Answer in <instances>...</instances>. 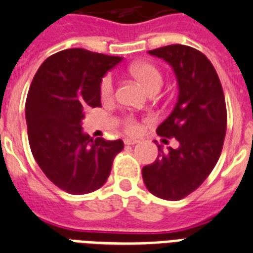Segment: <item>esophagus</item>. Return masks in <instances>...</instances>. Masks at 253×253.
<instances>
[{"mask_svg":"<svg viewBox=\"0 0 253 253\" xmlns=\"http://www.w3.org/2000/svg\"><path fill=\"white\" fill-rule=\"evenodd\" d=\"M136 143H139V140H136V139H125V144H126V146H134Z\"/></svg>","mask_w":253,"mask_h":253,"instance_id":"1","label":"esophagus"}]
</instances>
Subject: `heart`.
Returning <instances> with one entry per match:
<instances>
[{
	"mask_svg": "<svg viewBox=\"0 0 253 253\" xmlns=\"http://www.w3.org/2000/svg\"><path fill=\"white\" fill-rule=\"evenodd\" d=\"M128 72L150 93L158 91L162 87L163 75L160 69L152 63H147V61L135 63V64L130 65ZM113 94H114V80L110 75H106L99 83V95H101V98L107 101L113 97ZM123 128L127 134H138L142 127L134 117H126L123 119Z\"/></svg>",
	"mask_w": 253,
	"mask_h": 253,
	"instance_id": "b5f03b06",
	"label": "heart"
}]
</instances>
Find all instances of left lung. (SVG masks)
Segmentation results:
<instances>
[{
  "mask_svg": "<svg viewBox=\"0 0 253 253\" xmlns=\"http://www.w3.org/2000/svg\"><path fill=\"white\" fill-rule=\"evenodd\" d=\"M150 53L164 59L176 73L178 99L156 132L174 138L178 147L164 152L158 146V159L143 167V180L154 196L178 201L208 178L219 159L227 127L226 101L215 68L201 51L170 44Z\"/></svg>",
  "mask_w": 253,
  "mask_h": 253,
  "instance_id": "obj_1",
  "label": "left lung"
}]
</instances>
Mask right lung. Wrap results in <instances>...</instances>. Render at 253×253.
Here are the masks:
<instances>
[{"mask_svg": "<svg viewBox=\"0 0 253 253\" xmlns=\"http://www.w3.org/2000/svg\"><path fill=\"white\" fill-rule=\"evenodd\" d=\"M122 57L69 48L45 59L26 99L27 135L33 156L47 178L69 194L99 189L110 174L123 142L93 139L81 121L101 106L99 83Z\"/></svg>", "mask_w": 253, "mask_h": 253, "instance_id": "add662e5", "label": "right lung"}]
</instances>
